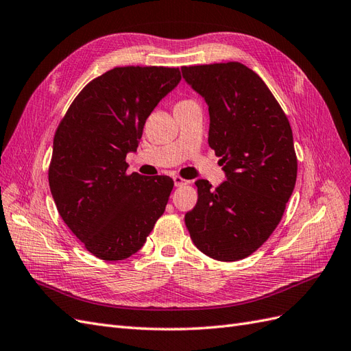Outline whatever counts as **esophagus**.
Returning <instances> with one entry per match:
<instances>
[{
	"instance_id": "1",
	"label": "esophagus",
	"mask_w": 351,
	"mask_h": 351,
	"mask_svg": "<svg viewBox=\"0 0 351 351\" xmlns=\"http://www.w3.org/2000/svg\"><path fill=\"white\" fill-rule=\"evenodd\" d=\"M173 182H175V186H182V185L188 184V181H185V179H182L181 176H175Z\"/></svg>"
}]
</instances>
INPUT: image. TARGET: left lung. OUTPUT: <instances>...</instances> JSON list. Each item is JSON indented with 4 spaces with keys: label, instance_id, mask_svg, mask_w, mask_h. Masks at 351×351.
<instances>
[{
    "label": "left lung",
    "instance_id": "left-lung-1",
    "mask_svg": "<svg viewBox=\"0 0 351 351\" xmlns=\"http://www.w3.org/2000/svg\"><path fill=\"white\" fill-rule=\"evenodd\" d=\"M208 107V145L226 181L198 179V202L185 225L199 252L220 262L254 253L281 222L294 191L293 131L272 93L247 66L229 62L182 67Z\"/></svg>",
    "mask_w": 351,
    "mask_h": 351
}]
</instances>
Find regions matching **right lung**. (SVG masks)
<instances>
[{
  "label": "right lung",
  "mask_w": 351,
  "mask_h": 351,
  "mask_svg": "<svg viewBox=\"0 0 351 351\" xmlns=\"http://www.w3.org/2000/svg\"><path fill=\"white\" fill-rule=\"evenodd\" d=\"M179 81L175 67H114L79 93L57 128L49 189L64 223L98 258L135 254L165 212L172 178L128 175L125 158Z\"/></svg>",
  "instance_id": "1"
}]
</instances>
